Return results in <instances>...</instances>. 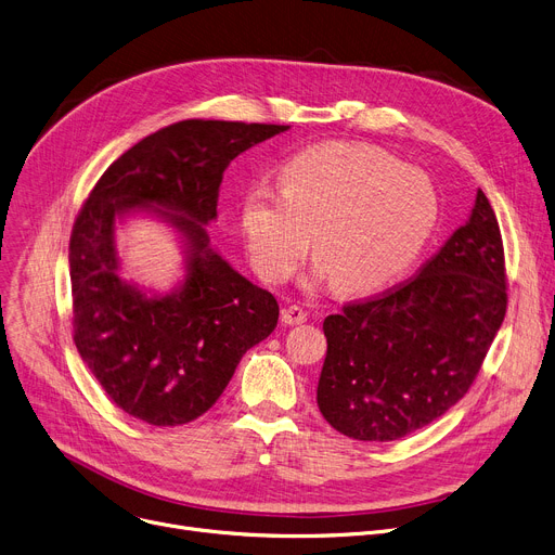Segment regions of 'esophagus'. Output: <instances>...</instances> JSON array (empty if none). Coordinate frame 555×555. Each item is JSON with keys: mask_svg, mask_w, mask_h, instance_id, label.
Segmentation results:
<instances>
[{"mask_svg": "<svg viewBox=\"0 0 555 555\" xmlns=\"http://www.w3.org/2000/svg\"><path fill=\"white\" fill-rule=\"evenodd\" d=\"M307 318H309V313L298 305H288L282 311V322L284 324H302V322H307Z\"/></svg>", "mask_w": 555, "mask_h": 555, "instance_id": "esophagus-1", "label": "esophagus"}]
</instances>
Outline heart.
<instances>
[{
    "instance_id": "1",
    "label": "heart",
    "mask_w": 555,
    "mask_h": 555,
    "mask_svg": "<svg viewBox=\"0 0 555 555\" xmlns=\"http://www.w3.org/2000/svg\"><path fill=\"white\" fill-rule=\"evenodd\" d=\"M439 221L433 181L383 150L324 143L291 156L280 192L253 185L242 228L255 271L269 282L298 273L309 253L338 293H367L397 280Z\"/></svg>"
}]
</instances>
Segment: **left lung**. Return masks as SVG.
<instances>
[{
    "mask_svg": "<svg viewBox=\"0 0 555 555\" xmlns=\"http://www.w3.org/2000/svg\"><path fill=\"white\" fill-rule=\"evenodd\" d=\"M506 262L479 190L470 219L405 282L324 318L318 408L358 441H397L464 399L500 332Z\"/></svg>",
    "mask_w": 555,
    "mask_h": 555,
    "instance_id": "left-lung-1",
    "label": "left lung"
}]
</instances>
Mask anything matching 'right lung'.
Returning a JSON list of instances; mask_svg holds the SVG:
<instances>
[{
  "label": "right lung",
  "mask_w": 555,
  "mask_h": 555,
  "mask_svg": "<svg viewBox=\"0 0 555 555\" xmlns=\"http://www.w3.org/2000/svg\"><path fill=\"white\" fill-rule=\"evenodd\" d=\"M288 125L179 120L120 154L95 181L69 240L74 343L105 395L129 416L175 428L208 412L242 356L278 324L280 307L210 248L223 170ZM156 203L191 244L184 286L145 299L115 273L113 221Z\"/></svg>",
  "instance_id": "obj_1"
}]
</instances>
